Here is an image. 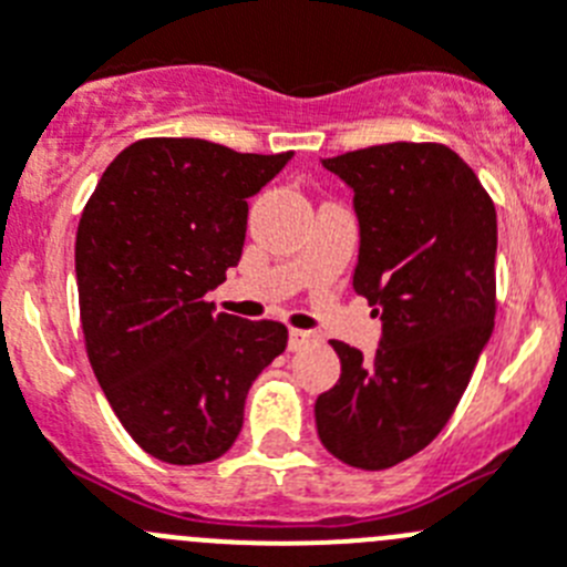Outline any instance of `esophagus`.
Masks as SVG:
<instances>
[{
  "mask_svg": "<svg viewBox=\"0 0 567 567\" xmlns=\"http://www.w3.org/2000/svg\"><path fill=\"white\" fill-rule=\"evenodd\" d=\"M316 341H319V336H316L313 330L290 328V333H288V347H290V350H302V347L316 344Z\"/></svg>",
  "mask_w": 567,
  "mask_h": 567,
  "instance_id": "34e87169",
  "label": "esophagus"
}]
</instances>
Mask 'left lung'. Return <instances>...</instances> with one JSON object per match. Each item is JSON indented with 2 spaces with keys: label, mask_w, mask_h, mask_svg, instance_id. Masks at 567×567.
I'll return each mask as SVG.
<instances>
[{
  "label": "left lung",
  "mask_w": 567,
  "mask_h": 567,
  "mask_svg": "<svg viewBox=\"0 0 567 567\" xmlns=\"http://www.w3.org/2000/svg\"><path fill=\"white\" fill-rule=\"evenodd\" d=\"M321 166L353 188V290L381 316V339L372 359L330 341L341 375L316 398V430L341 463L379 472L432 443L486 350L497 214L441 144L370 146Z\"/></svg>",
  "instance_id": "1"
}]
</instances>
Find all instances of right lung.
I'll return each instance as SVG.
<instances>
[{
    "label": "right lung",
    "instance_id": "add662e5",
    "mask_svg": "<svg viewBox=\"0 0 567 567\" xmlns=\"http://www.w3.org/2000/svg\"><path fill=\"white\" fill-rule=\"evenodd\" d=\"M290 157L146 137L86 200L75 234L86 355L112 412L157 461L226 455L248 390L288 344L285 324L214 313L206 293L243 257L248 197Z\"/></svg>",
    "mask_w": 567,
    "mask_h": 567
}]
</instances>
